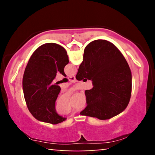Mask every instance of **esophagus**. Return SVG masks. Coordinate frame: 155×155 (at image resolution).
Listing matches in <instances>:
<instances>
[{
  "mask_svg": "<svg viewBox=\"0 0 155 155\" xmlns=\"http://www.w3.org/2000/svg\"><path fill=\"white\" fill-rule=\"evenodd\" d=\"M68 78H69V79H70V81H76V78H75L74 76H72V77H68Z\"/></svg>",
  "mask_w": 155,
  "mask_h": 155,
  "instance_id": "obj_1",
  "label": "esophagus"
}]
</instances>
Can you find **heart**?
<instances>
[{
  "label": "heart",
  "mask_w": 155,
  "mask_h": 155,
  "mask_svg": "<svg viewBox=\"0 0 155 155\" xmlns=\"http://www.w3.org/2000/svg\"><path fill=\"white\" fill-rule=\"evenodd\" d=\"M70 111H71V109H69V110H67V111H63V112H61V114H68V113H70Z\"/></svg>",
  "instance_id": "heart-1"
}]
</instances>
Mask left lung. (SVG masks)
Masks as SVG:
<instances>
[{
  "label": "left lung",
  "mask_w": 155,
  "mask_h": 155,
  "mask_svg": "<svg viewBox=\"0 0 155 155\" xmlns=\"http://www.w3.org/2000/svg\"><path fill=\"white\" fill-rule=\"evenodd\" d=\"M68 63L64 47L47 43L37 48L28 60L22 78V89L28 111L40 122L57 124L66 118L57 114L54 104L61 87L52 83L59 72L64 77Z\"/></svg>",
  "instance_id": "8db88e82"
}]
</instances>
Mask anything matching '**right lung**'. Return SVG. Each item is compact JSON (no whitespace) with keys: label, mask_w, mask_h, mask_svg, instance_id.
<instances>
[{"label":"right lung","mask_w":155,"mask_h":155,"mask_svg":"<svg viewBox=\"0 0 155 155\" xmlns=\"http://www.w3.org/2000/svg\"><path fill=\"white\" fill-rule=\"evenodd\" d=\"M92 81L85 90L87 107L81 115L108 120L124 111L129 103L132 74L127 61L114 44L103 40L91 41L84 50L76 78Z\"/></svg>","instance_id":"1"}]
</instances>
